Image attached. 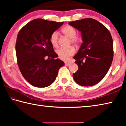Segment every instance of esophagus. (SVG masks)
<instances>
[{
  "label": "esophagus",
  "mask_w": 126,
  "mask_h": 126,
  "mask_svg": "<svg viewBox=\"0 0 126 126\" xmlns=\"http://www.w3.org/2000/svg\"><path fill=\"white\" fill-rule=\"evenodd\" d=\"M71 64V62H65V65H70Z\"/></svg>",
  "instance_id": "1"
}]
</instances>
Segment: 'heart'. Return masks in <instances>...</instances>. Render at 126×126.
I'll use <instances>...</instances> for the list:
<instances>
[{"label":"heart","instance_id":"obj_1","mask_svg":"<svg viewBox=\"0 0 126 126\" xmlns=\"http://www.w3.org/2000/svg\"><path fill=\"white\" fill-rule=\"evenodd\" d=\"M62 32L65 35L70 38L71 43L78 45L82 42V38L80 35L77 34V30L71 25H67L63 28ZM59 34L57 31H54L50 36V42L53 47L57 48L58 46ZM76 52V50L73 47L68 48H61L57 51L59 58L62 60L67 61L70 57L73 55Z\"/></svg>","mask_w":126,"mask_h":126}]
</instances>
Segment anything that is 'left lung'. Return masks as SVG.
<instances>
[{
  "instance_id": "8db88e82",
  "label": "left lung",
  "mask_w": 126,
  "mask_h": 126,
  "mask_svg": "<svg viewBox=\"0 0 126 126\" xmlns=\"http://www.w3.org/2000/svg\"><path fill=\"white\" fill-rule=\"evenodd\" d=\"M69 24L81 32L83 43L74 56L78 70L73 74L82 86H92L102 80L111 65L113 44L108 29L92 18L70 22Z\"/></svg>"
}]
</instances>
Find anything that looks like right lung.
Wrapping results in <instances>:
<instances>
[{
	"label": "right lung",
	"instance_id": "obj_1",
	"mask_svg": "<svg viewBox=\"0 0 126 126\" xmlns=\"http://www.w3.org/2000/svg\"><path fill=\"white\" fill-rule=\"evenodd\" d=\"M63 23L36 19L19 32L16 44L17 63L23 76L33 86H50L59 68L64 64L59 59H55L58 55L49 39L51 34ZM46 56L48 57L46 60Z\"/></svg>",
	"mask_w": 126,
	"mask_h": 126
}]
</instances>
